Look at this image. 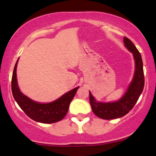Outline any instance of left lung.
<instances>
[{
	"label": "left lung",
	"instance_id": "1",
	"mask_svg": "<svg viewBox=\"0 0 156 156\" xmlns=\"http://www.w3.org/2000/svg\"><path fill=\"white\" fill-rule=\"evenodd\" d=\"M123 42L133 55L136 62L135 74L127 91L119 101L111 103L98 102L89 92V101L94 114L102 119L110 120L125 116L133 108L144 90L145 81L141 55L129 38L124 37Z\"/></svg>",
	"mask_w": 156,
	"mask_h": 156
}]
</instances>
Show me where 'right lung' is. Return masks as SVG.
<instances>
[{
  "label": "right lung",
  "mask_w": 156,
  "mask_h": 156,
  "mask_svg": "<svg viewBox=\"0 0 156 156\" xmlns=\"http://www.w3.org/2000/svg\"><path fill=\"white\" fill-rule=\"evenodd\" d=\"M18 59L12 72L11 89L13 97L25 114L33 120L43 123H52L65 118L69 109L70 102L79 88L72 89L56 101L48 104H40L29 99L20 92L18 87L16 68Z\"/></svg>",
  "instance_id": "obj_1"
}]
</instances>
